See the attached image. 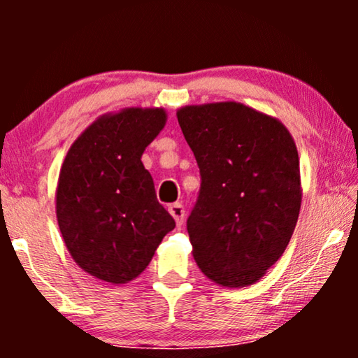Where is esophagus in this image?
I'll return each mask as SVG.
<instances>
[{
  "label": "esophagus",
  "instance_id": "esophagus-1",
  "mask_svg": "<svg viewBox=\"0 0 358 358\" xmlns=\"http://www.w3.org/2000/svg\"><path fill=\"white\" fill-rule=\"evenodd\" d=\"M169 213L173 215V218L176 220V224L180 227V224L184 223V217H185V212H184V207L180 203H173L169 205Z\"/></svg>",
  "mask_w": 358,
  "mask_h": 358
}]
</instances>
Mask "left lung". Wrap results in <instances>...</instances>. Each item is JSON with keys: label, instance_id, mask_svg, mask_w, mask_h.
<instances>
[{"label": "left lung", "instance_id": "left-lung-1", "mask_svg": "<svg viewBox=\"0 0 358 358\" xmlns=\"http://www.w3.org/2000/svg\"><path fill=\"white\" fill-rule=\"evenodd\" d=\"M200 168L187 218L192 256L222 287L261 280L285 251L301 207L300 159L275 117L236 101L178 109Z\"/></svg>", "mask_w": 358, "mask_h": 358}]
</instances>
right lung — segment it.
I'll list each match as a JSON object with an SVG mask.
<instances>
[{
  "instance_id": "obj_1",
  "label": "right lung",
  "mask_w": 358,
  "mask_h": 358,
  "mask_svg": "<svg viewBox=\"0 0 358 358\" xmlns=\"http://www.w3.org/2000/svg\"><path fill=\"white\" fill-rule=\"evenodd\" d=\"M166 120L163 107L109 112L81 131L63 161L55 192L58 228L73 261L99 280H135L176 227L141 163Z\"/></svg>"
}]
</instances>
